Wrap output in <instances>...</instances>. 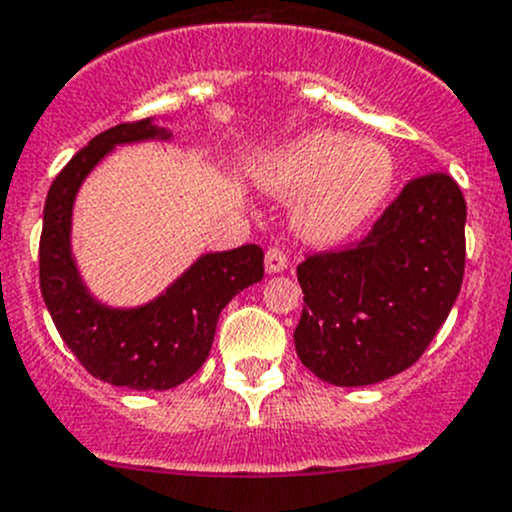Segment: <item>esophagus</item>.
Segmentation results:
<instances>
[{"label":"esophagus","instance_id":"1","mask_svg":"<svg viewBox=\"0 0 512 512\" xmlns=\"http://www.w3.org/2000/svg\"><path fill=\"white\" fill-rule=\"evenodd\" d=\"M289 267V260L287 255H284V250H279V247H270L265 255V270L270 274H279L284 272Z\"/></svg>","mask_w":512,"mask_h":512}]
</instances>
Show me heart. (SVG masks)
I'll return each mask as SVG.
<instances>
[{
  "mask_svg": "<svg viewBox=\"0 0 512 512\" xmlns=\"http://www.w3.org/2000/svg\"><path fill=\"white\" fill-rule=\"evenodd\" d=\"M395 157L378 142L338 129H309L274 147L260 166V184L297 196L292 223L316 245L346 240L363 228L395 186Z\"/></svg>",
  "mask_w": 512,
  "mask_h": 512,
  "instance_id": "obj_1",
  "label": "heart"
}]
</instances>
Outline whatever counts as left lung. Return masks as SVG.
<instances>
[{
    "label": "left lung",
    "instance_id": "obj_1",
    "mask_svg": "<svg viewBox=\"0 0 512 512\" xmlns=\"http://www.w3.org/2000/svg\"><path fill=\"white\" fill-rule=\"evenodd\" d=\"M466 201L446 174L402 188L368 235L297 267L294 346L324 383H383L417 363L461 292Z\"/></svg>",
    "mask_w": 512,
    "mask_h": 512
}]
</instances>
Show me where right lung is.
<instances>
[{
    "label": "right lung",
    "mask_w": 512,
    "mask_h": 512,
    "mask_svg": "<svg viewBox=\"0 0 512 512\" xmlns=\"http://www.w3.org/2000/svg\"><path fill=\"white\" fill-rule=\"evenodd\" d=\"M171 137L154 117L105 129L63 166L43 206L39 277L48 314L93 378L129 390H171L191 378L211 353L220 311L265 277L262 247L242 245L206 252L159 297L139 306L105 304L83 282L71 245L83 181L115 147Z\"/></svg>",
    "instance_id": "obj_1"
}]
</instances>
